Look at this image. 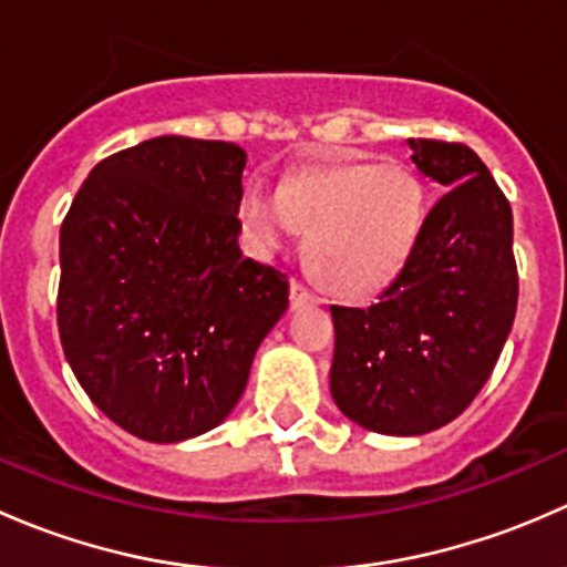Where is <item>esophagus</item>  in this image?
<instances>
[{"instance_id": "obj_1", "label": "esophagus", "mask_w": 567, "mask_h": 567, "mask_svg": "<svg viewBox=\"0 0 567 567\" xmlns=\"http://www.w3.org/2000/svg\"><path fill=\"white\" fill-rule=\"evenodd\" d=\"M310 305H318V296L312 293L305 282L293 279V282H290V307H293V310H301V307Z\"/></svg>"}]
</instances>
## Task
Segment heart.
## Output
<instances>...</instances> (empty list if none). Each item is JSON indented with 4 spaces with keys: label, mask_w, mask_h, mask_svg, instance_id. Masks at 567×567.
Returning <instances> with one entry per match:
<instances>
[{
    "label": "heart",
    "mask_w": 567,
    "mask_h": 567,
    "mask_svg": "<svg viewBox=\"0 0 567 567\" xmlns=\"http://www.w3.org/2000/svg\"><path fill=\"white\" fill-rule=\"evenodd\" d=\"M257 255L288 247L299 227L320 282L342 299L390 288L414 255L427 219V188L405 164L331 162L288 177L277 194L249 183L238 203Z\"/></svg>",
    "instance_id": "heart-1"
}]
</instances>
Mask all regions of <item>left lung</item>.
Returning a JSON list of instances; mask_svg holds the SVG:
<instances>
[{
	"label": "left lung",
	"mask_w": 567,
	"mask_h": 567,
	"mask_svg": "<svg viewBox=\"0 0 567 567\" xmlns=\"http://www.w3.org/2000/svg\"><path fill=\"white\" fill-rule=\"evenodd\" d=\"M411 162L447 188L400 277L368 310L331 307L337 409L384 436L447 425L488 381L518 301L513 210L458 142L409 140Z\"/></svg>",
	"instance_id": "8db88e82"
}]
</instances>
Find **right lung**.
Returning a JSON list of instances; mask_svg holds the SVG:
<instances>
[{
  "instance_id": "1",
  "label": "right lung",
  "mask_w": 567,
  "mask_h": 567,
  "mask_svg": "<svg viewBox=\"0 0 567 567\" xmlns=\"http://www.w3.org/2000/svg\"><path fill=\"white\" fill-rule=\"evenodd\" d=\"M244 167L233 142L156 136L104 158L62 221V351L136 439L221 425L288 310V277L238 247Z\"/></svg>"
}]
</instances>
